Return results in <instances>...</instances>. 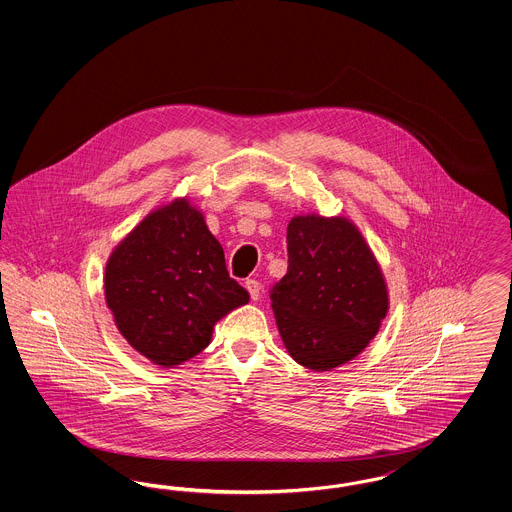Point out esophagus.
Instances as JSON below:
<instances>
[{
    "label": "esophagus",
    "instance_id": "obj_1",
    "mask_svg": "<svg viewBox=\"0 0 512 512\" xmlns=\"http://www.w3.org/2000/svg\"><path fill=\"white\" fill-rule=\"evenodd\" d=\"M245 290L249 292L253 301H257L259 295H261V284H259L257 280H247V282H245Z\"/></svg>",
    "mask_w": 512,
    "mask_h": 512
}]
</instances>
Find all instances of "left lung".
Returning <instances> with one entry per match:
<instances>
[{
  "label": "left lung",
  "instance_id": "8db88e82",
  "mask_svg": "<svg viewBox=\"0 0 512 512\" xmlns=\"http://www.w3.org/2000/svg\"><path fill=\"white\" fill-rule=\"evenodd\" d=\"M270 299L293 361L318 372L355 359L390 305L384 274L357 226L320 215L290 220L288 272Z\"/></svg>",
  "mask_w": 512,
  "mask_h": 512
}]
</instances>
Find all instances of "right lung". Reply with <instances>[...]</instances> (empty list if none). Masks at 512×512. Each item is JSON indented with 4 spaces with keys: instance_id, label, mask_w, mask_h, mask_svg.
<instances>
[{
    "instance_id": "add662e5",
    "label": "right lung",
    "mask_w": 512,
    "mask_h": 512,
    "mask_svg": "<svg viewBox=\"0 0 512 512\" xmlns=\"http://www.w3.org/2000/svg\"><path fill=\"white\" fill-rule=\"evenodd\" d=\"M105 299L124 340L172 368L201 353L213 326L249 293L230 278L222 245L184 197L151 211L115 247Z\"/></svg>"
}]
</instances>
